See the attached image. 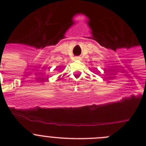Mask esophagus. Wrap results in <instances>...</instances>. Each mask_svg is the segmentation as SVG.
I'll list each match as a JSON object with an SVG mask.
<instances>
[{"label":"esophagus","mask_w":146,"mask_h":146,"mask_svg":"<svg viewBox=\"0 0 146 146\" xmlns=\"http://www.w3.org/2000/svg\"><path fill=\"white\" fill-rule=\"evenodd\" d=\"M74 59L75 60H80V56H76V57H74Z\"/></svg>","instance_id":"esophagus-1"}]
</instances>
